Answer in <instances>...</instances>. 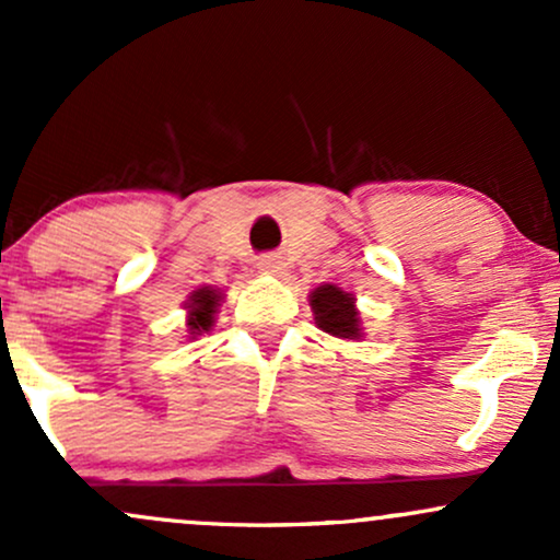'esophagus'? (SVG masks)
<instances>
[{
	"mask_svg": "<svg viewBox=\"0 0 560 560\" xmlns=\"http://www.w3.org/2000/svg\"><path fill=\"white\" fill-rule=\"evenodd\" d=\"M258 268L260 271L279 273V271H284V260H281L279 255H262V258H258Z\"/></svg>",
	"mask_w": 560,
	"mask_h": 560,
	"instance_id": "34e87169",
	"label": "esophagus"
}]
</instances>
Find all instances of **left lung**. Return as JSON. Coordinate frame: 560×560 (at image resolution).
Wrapping results in <instances>:
<instances>
[{
  "instance_id": "1",
  "label": "left lung",
  "mask_w": 560,
  "mask_h": 560,
  "mask_svg": "<svg viewBox=\"0 0 560 560\" xmlns=\"http://www.w3.org/2000/svg\"><path fill=\"white\" fill-rule=\"evenodd\" d=\"M313 313H316V324L326 334L342 339H358L361 329H358V311L352 305V298L342 292L339 287L324 284L311 294Z\"/></svg>"
}]
</instances>
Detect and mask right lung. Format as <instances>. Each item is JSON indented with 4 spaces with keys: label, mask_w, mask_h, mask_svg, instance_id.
Here are the masks:
<instances>
[{
    "label": "right lung",
    "mask_w": 560,
    "mask_h": 560,
    "mask_svg": "<svg viewBox=\"0 0 560 560\" xmlns=\"http://www.w3.org/2000/svg\"><path fill=\"white\" fill-rule=\"evenodd\" d=\"M218 298H221V294H215V289H208V287L197 289V292L191 294V302H189L191 313H189V324H186L191 329V334L208 331L210 326H213Z\"/></svg>",
    "instance_id": "add662e5"
}]
</instances>
